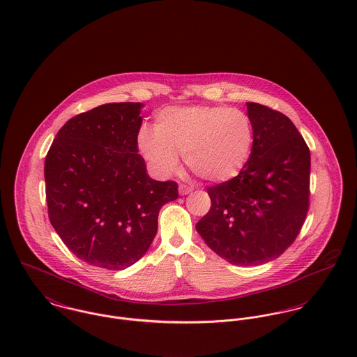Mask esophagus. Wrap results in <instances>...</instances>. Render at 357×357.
<instances>
[{"mask_svg": "<svg viewBox=\"0 0 357 357\" xmlns=\"http://www.w3.org/2000/svg\"><path fill=\"white\" fill-rule=\"evenodd\" d=\"M192 192H193V189L189 188V186H185V185H181V186H179V195H181V196H186V195H189V193H192Z\"/></svg>", "mask_w": 357, "mask_h": 357, "instance_id": "1", "label": "esophagus"}]
</instances>
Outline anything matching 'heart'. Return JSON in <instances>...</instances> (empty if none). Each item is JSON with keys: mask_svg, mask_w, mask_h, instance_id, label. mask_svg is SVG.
<instances>
[{"mask_svg": "<svg viewBox=\"0 0 357 357\" xmlns=\"http://www.w3.org/2000/svg\"><path fill=\"white\" fill-rule=\"evenodd\" d=\"M255 128L250 118L223 105L169 107L160 111L155 130L137 135L139 153L160 176H169L183 155L201 179L226 183L236 179L252 156Z\"/></svg>", "mask_w": 357, "mask_h": 357, "instance_id": "obj_1", "label": "heart"}]
</instances>
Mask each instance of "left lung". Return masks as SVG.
Masks as SVG:
<instances>
[{"label": "left lung", "mask_w": 357, "mask_h": 357, "mask_svg": "<svg viewBox=\"0 0 357 357\" xmlns=\"http://www.w3.org/2000/svg\"><path fill=\"white\" fill-rule=\"evenodd\" d=\"M246 107L252 156L236 179L206 189L211 208L196 230L229 263L259 266L279 257L304 225L311 153L287 116L256 102Z\"/></svg>", "instance_id": "8db88e82"}]
</instances>
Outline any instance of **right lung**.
<instances>
[{"label":"right lung","instance_id":"right-lung-1","mask_svg":"<svg viewBox=\"0 0 357 357\" xmlns=\"http://www.w3.org/2000/svg\"><path fill=\"white\" fill-rule=\"evenodd\" d=\"M141 102L97 107L68 120L45 159L49 219L84 263L119 271L137 263L158 233L178 185L148 175L138 153Z\"/></svg>","mask_w":357,"mask_h":357}]
</instances>
